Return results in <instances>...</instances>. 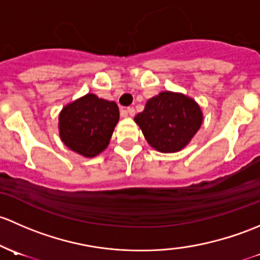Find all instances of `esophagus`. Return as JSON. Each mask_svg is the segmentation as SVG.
<instances>
[{
	"label": "esophagus",
	"instance_id": "34e87169",
	"mask_svg": "<svg viewBox=\"0 0 260 260\" xmlns=\"http://www.w3.org/2000/svg\"><path fill=\"white\" fill-rule=\"evenodd\" d=\"M125 112H126V115L134 116V115H135V109H134V108H127L126 110H125Z\"/></svg>",
	"mask_w": 260,
	"mask_h": 260
}]
</instances>
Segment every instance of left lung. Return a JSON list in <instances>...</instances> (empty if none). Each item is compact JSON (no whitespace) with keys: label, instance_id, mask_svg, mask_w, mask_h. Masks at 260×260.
Segmentation results:
<instances>
[{"label":"left lung","instance_id":"obj_1","mask_svg":"<svg viewBox=\"0 0 260 260\" xmlns=\"http://www.w3.org/2000/svg\"><path fill=\"white\" fill-rule=\"evenodd\" d=\"M148 143L157 151L175 152L191 140L203 122L199 105L192 99L170 91L160 92L135 116Z\"/></svg>","mask_w":260,"mask_h":260}]
</instances>
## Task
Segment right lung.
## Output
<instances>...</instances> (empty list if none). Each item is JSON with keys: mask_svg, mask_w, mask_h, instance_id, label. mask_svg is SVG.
I'll list each match as a JSON object with an SVG mask.
<instances>
[{"mask_svg": "<svg viewBox=\"0 0 260 260\" xmlns=\"http://www.w3.org/2000/svg\"><path fill=\"white\" fill-rule=\"evenodd\" d=\"M117 121L116 103L87 93L61 111L58 117L61 140L72 151L93 157L108 148Z\"/></svg>", "mask_w": 260, "mask_h": 260, "instance_id": "1", "label": "right lung"}]
</instances>
